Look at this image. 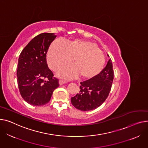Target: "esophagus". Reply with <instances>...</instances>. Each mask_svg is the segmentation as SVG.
Wrapping results in <instances>:
<instances>
[{
  "label": "esophagus",
  "instance_id": "obj_1",
  "mask_svg": "<svg viewBox=\"0 0 148 148\" xmlns=\"http://www.w3.org/2000/svg\"><path fill=\"white\" fill-rule=\"evenodd\" d=\"M59 84H60V85H63V84H66V83H67V82L66 81H63V80H59Z\"/></svg>",
  "mask_w": 148,
  "mask_h": 148
}]
</instances>
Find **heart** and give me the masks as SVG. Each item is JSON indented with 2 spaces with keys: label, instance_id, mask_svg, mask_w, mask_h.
<instances>
[{
  "label": "heart",
  "instance_id": "b5f03b06",
  "mask_svg": "<svg viewBox=\"0 0 148 148\" xmlns=\"http://www.w3.org/2000/svg\"><path fill=\"white\" fill-rule=\"evenodd\" d=\"M47 62L54 71L71 62L73 58L75 64L64 66L57 75L64 79H72L79 75L89 79L96 76L105 63V57L95 43L81 39H68L64 44L54 40L47 51Z\"/></svg>",
  "mask_w": 148,
  "mask_h": 148
}]
</instances>
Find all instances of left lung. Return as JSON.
I'll use <instances>...</instances> for the list:
<instances>
[{"instance_id": "8db88e82", "label": "left lung", "mask_w": 148, "mask_h": 148, "mask_svg": "<svg viewBox=\"0 0 148 148\" xmlns=\"http://www.w3.org/2000/svg\"><path fill=\"white\" fill-rule=\"evenodd\" d=\"M108 56L109 55L108 54ZM114 80L112 62L109 60L105 69L96 76L81 82L80 91L71 98L73 106L79 110L88 111L96 109L106 100Z\"/></svg>"}]
</instances>
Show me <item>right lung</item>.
Masks as SVG:
<instances>
[{"instance_id":"1","label":"right lung","mask_w":148,"mask_h":148,"mask_svg":"<svg viewBox=\"0 0 148 148\" xmlns=\"http://www.w3.org/2000/svg\"><path fill=\"white\" fill-rule=\"evenodd\" d=\"M54 33H43L32 39L23 49L17 67V82L23 99L34 106L48 103L58 80L48 68L46 54Z\"/></svg>"}]
</instances>
